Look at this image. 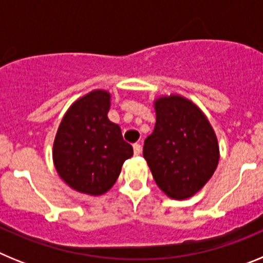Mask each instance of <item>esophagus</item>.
Instances as JSON below:
<instances>
[{
  "mask_svg": "<svg viewBox=\"0 0 263 263\" xmlns=\"http://www.w3.org/2000/svg\"><path fill=\"white\" fill-rule=\"evenodd\" d=\"M133 150H134V155H139L141 153H142V146L139 145V143H134Z\"/></svg>",
  "mask_w": 263,
  "mask_h": 263,
  "instance_id": "34e87169",
  "label": "esophagus"
}]
</instances>
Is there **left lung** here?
I'll list each match as a JSON object with an SVG mask.
<instances>
[{
    "instance_id": "left-lung-1",
    "label": "left lung",
    "mask_w": 263,
    "mask_h": 263,
    "mask_svg": "<svg viewBox=\"0 0 263 263\" xmlns=\"http://www.w3.org/2000/svg\"><path fill=\"white\" fill-rule=\"evenodd\" d=\"M157 122L145 139L143 158L158 187L187 199L211 179L218 163L217 138L203 111L180 96L155 101Z\"/></svg>"
}]
</instances>
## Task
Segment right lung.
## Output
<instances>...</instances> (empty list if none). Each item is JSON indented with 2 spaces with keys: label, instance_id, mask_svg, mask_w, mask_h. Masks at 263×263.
<instances>
[{
  "label": "right lung",
  "instance_id": "right-lung-1",
  "mask_svg": "<svg viewBox=\"0 0 263 263\" xmlns=\"http://www.w3.org/2000/svg\"><path fill=\"white\" fill-rule=\"evenodd\" d=\"M110 96L93 90L63 117L53 142V163L60 178L83 194L103 195L115 184L133 147L118 125L108 120Z\"/></svg>",
  "mask_w": 263,
  "mask_h": 263
}]
</instances>
